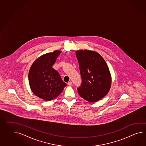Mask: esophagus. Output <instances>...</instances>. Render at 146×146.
Segmentation results:
<instances>
[{
    "instance_id": "obj_1",
    "label": "esophagus",
    "mask_w": 146,
    "mask_h": 146,
    "mask_svg": "<svg viewBox=\"0 0 146 146\" xmlns=\"http://www.w3.org/2000/svg\"><path fill=\"white\" fill-rule=\"evenodd\" d=\"M68 85L69 86H72V82H69L68 83Z\"/></svg>"
}]
</instances>
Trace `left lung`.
Instances as JSON below:
<instances>
[{
    "label": "left lung",
    "instance_id": "8db88e82",
    "mask_svg": "<svg viewBox=\"0 0 146 146\" xmlns=\"http://www.w3.org/2000/svg\"><path fill=\"white\" fill-rule=\"evenodd\" d=\"M82 78V85L78 88L79 95L90 102H96L106 96L111 86V75L102 56L95 51L75 52Z\"/></svg>",
    "mask_w": 146,
    "mask_h": 146
}]
</instances>
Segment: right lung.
<instances>
[{
	"label": "right lung",
	"mask_w": 146,
	"mask_h": 146,
	"mask_svg": "<svg viewBox=\"0 0 146 146\" xmlns=\"http://www.w3.org/2000/svg\"><path fill=\"white\" fill-rule=\"evenodd\" d=\"M60 53L56 50L42 55L34 62L29 71V84L32 91L45 101L56 98L66 86L58 72L52 68Z\"/></svg>",
	"instance_id": "add662e5"
}]
</instances>
